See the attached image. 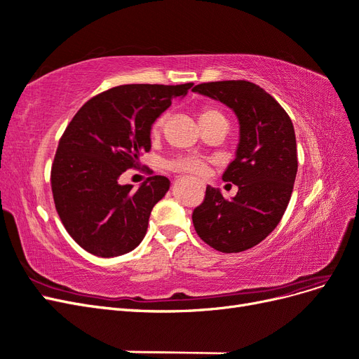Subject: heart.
<instances>
[{
  "mask_svg": "<svg viewBox=\"0 0 359 359\" xmlns=\"http://www.w3.org/2000/svg\"><path fill=\"white\" fill-rule=\"evenodd\" d=\"M166 119H168V114H163L156 119L153 126H151V136H157L160 133V130L163 126H165ZM220 121H226V119L223 114L220 111L214 109V107H202L199 111V123L202 127L214 124V123H220ZM170 166L175 170L191 173V175H199V177L206 175L210 170L208 161L198 157H181L173 161Z\"/></svg>",
  "mask_w": 359,
  "mask_h": 359,
  "instance_id": "obj_1",
  "label": "heart"
}]
</instances>
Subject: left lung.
I'll return each instance as SVG.
<instances>
[{
    "mask_svg": "<svg viewBox=\"0 0 359 359\" xmlns=\"http://www.w3.org/2000/svg\"><path fill=\"white\" fill-rule=\"evenodd\" d=\"M194 93L211 97L235 112L240 142L223 181L238 186L226 201L219 189L206 187L193 211L201 240L222 253L244 252L264 241L283 217L297 178L295 130L286 111L259 85L247 81L199 83Z\"/></svg>",
    "mask_w": 359,
    "mask_h": 359,
    "instance_id": "left-lung-1",
    "label": "left lung"
}]
</instances>
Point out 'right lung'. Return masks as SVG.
Wrapping results in <instances>:
<instances>
[{"instance_id": "add662e5", "label": "right lung", "mask_w": 359, "mask_h": 359, "mask_svg": "<svg viewBox=\"0 0 359 359\" xmlns=\"http://www.w3.org/2000/svg\"><path fill=\"white\" fill-rule=\"evenodd\" d=\"M191 86H115L93 97L73 116L60 139L50 184L64 227L88 253L115 257L142 243L149 214L170 181L154 175L133 190L118 180L151 149L153 123Z\"/></svg>"}]
</instances>
